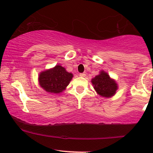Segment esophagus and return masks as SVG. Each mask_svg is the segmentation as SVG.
I'll use <instances>...</instances> for the list:
<instances>
[{
    "label": "esophagus",
    "mask_w": 153,
    "mask_h": 153,
    "mask_svg": "<svg viewBox=\"0 0 153 153\" xmlns=\"http://www.w3.org/2000/svg\"><path fill=\"white\" fill-rule=\"evenodd\" d=\"M80 76L81 77H85L86 76V74L84 73V72H83V73H80Z\"/></svg>",
    "instance_id": "esophagus-1"
}]
</instances>
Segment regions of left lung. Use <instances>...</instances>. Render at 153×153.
<instances>
[{"label": "left lung", "instance_id": "1", "mask_svg": "<svg viewBox=\"0 0 153 153\" xmlns=\"http://www.w3.org/2000/svg\"><path fill=\"white\" fill-rule=\"evenodd\" d=\"M91 81L97 93L105 98L113 96L118 89L116 82L104 71H101L99 75L92 78Z\"/></svg>", "mask_w": 153, "mask_h": 153}]
</instances>
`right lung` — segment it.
I'll return each mask as SVG.
<instances>
[{"mask_svg": "<svg viewBox=\"0 0 153 153\" xmlns=\"http://www.w3.org/2000/svg\"><path fill=\"white\" fill-rule=\"evenodd\" d=\"M73 75L68 72L60 65L44 71L39 74V84L45 91L50 93H60L69 85Z\"/></svg>", "mask_w": 153, "mask_h": 153, "instance_id": "obj_1", "label": "right lung"}]
</instances>
